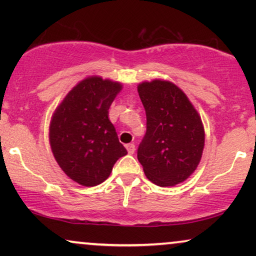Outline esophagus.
Instances as JSON below:
<instances>
[{
	"mask_svg": "<svg viewBox=\"0 0 256 256\" xmlns=\"http://www.w3.org/2000/svg\"><path fill=\"white\" fill-rule=\"evenodd\" d=\"M126 148H127V150H128V154H134V152H135V144L134 143H129V144H127L126 146Z\"/></svg>",
	"mask_w": 256,
	"mask_h": 256,
	"instance_id": "1",
	"label": "esophagus"
}]
</instances>
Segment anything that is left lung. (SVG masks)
I'll return each instance as SVG.
<instances>
[{"label": "left lung", "mask_w": 256, "mask_h": 256, "mask_svg": "<svg viewBox=\"0 0 256 256\" xmlns=\"http://www.w3.org/2000/svg\"><path fill=\"white\" fill-rule=\"evenodd\" d=\"M138 90L146 115L138 162L154 184L164 188L182 183L200 162L205 141L200 116L172 82H142Z\"/></svg>", "instance_id": "1"}]
</instances>
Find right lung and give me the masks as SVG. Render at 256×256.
<instances>
[{
  "label": "right lung",
  "instance_id": "right-lung-1",
  "mask_svg": "<svg viewBox=\"0 0 256 256\" xmlns=\"http://www.w3.org/2000/svg\"><path fill=\"white\" fill-rule=\"evenodd\" d=\"M121 84L99 76L79 82L56 110L50 143L62 170L76 183L96 186L106 180L127 150L118 141L108 110Z\"/></svg>",
  "mask_w": 256,
  "mask_h": 256
}]
</instances>
